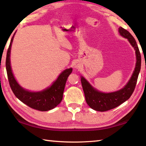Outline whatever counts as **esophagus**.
I'll use <instances>...</instances> for the list:
<instances>
[{"label":"esophagus","instance_id":"34e87169","mask_svg":"<svg viewBox=\"0 0 146 146\" xmlns=\"http://www.w3.org/2000/svg\"><path fill=\"white\" fill-rule=\"evenodd\" d=\"M80 64H79L78 62H76L74 64V67H75V68L76 69H78L79 68H80Z\"/></svg>","mask_w":146,"mask_h":146}]
</instances>
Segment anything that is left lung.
Masks as SVG:
<instances>
[{"label": "left lung", "instance_id": "8db88e82", "mask_svg": "<svg viewBox=\"0 0 146 146\" xmlns=\"http://www.w3.org/2000/svg\"><path fill=\"white\" fill-rule=\"evenodd\" d=\"M118 33L122 37L127 39L135 51V68L126 84L119 90L104 93L91 86L84 76H80L86 102L91 109L98 111H106L115 108L129 99L134 91L141 68V56L135 39L129 31L122 27L118 28Z\"/></svg>", "mask_w": 146, "mask_h": 146}]
</instances>
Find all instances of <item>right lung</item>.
<instances>
[{
	"instance_id": "obj_1",
	"label": "right lung",
	"mask_w": 146,
	"mask_h": 146,
	"mask_svg": "<svg viewBox=\"0 0 146 146\" xmlns=\"http://www.w3.org/2000/svg\"><path fill=\"white\" fill-rule=\"evenodd\" d=\"M15 33V32L11 39L6 60L7 74L11 90L18 99L29 107L41 111L52 110L56 107L62 100L66 80L72 72L73 69L71 68L64 70L52 84L43 90L31 91L23 88L15 78L11 66V49Z\"/></svg>"
}]
</instances>
